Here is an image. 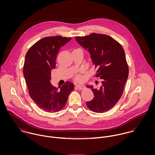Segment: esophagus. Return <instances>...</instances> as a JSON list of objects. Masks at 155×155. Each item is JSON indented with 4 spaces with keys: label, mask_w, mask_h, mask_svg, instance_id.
<instances>
[{
    "label": "esophagus",
    "mask_w": 155,
    "mask_h": 155,
    "mask_svg": "<svg viewBox=\"0 0 155 155\" xmlns=\"http://www.w3.org/2000/svg\"><path fill=\"white\" fill-rule=\"evenodd\" d=\"M76 87L79 89H83L85 88V86L83 85H76Z\"/></svg>",
    "instance_id": "obj_1"
}]
</instances>
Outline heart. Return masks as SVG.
I'll return each mask as SVG.
<instances>
[{"label":"heart","mask_w":155,"mask_h":155,"mask_svg":"<svg viewBox=\"0 0 155 155\" xmlns=\"http://www.w3.org/2000/svg\"><path fill=\"white\" fill-rule=\"evenodd\" d=\"M82 79H83V78L81 74H77L75 77V80L78 82H81Z\"/></svg>","instance_id":"obj_1"}]
</instances>
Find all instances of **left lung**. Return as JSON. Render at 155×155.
Masks as SVG:
<instances>
[{
  "instance_id": "obj_1",
  "label": "left lung",
  "mask_w": 155,
  "mask_h": 155,
  "mask_svg": "<svg viewBox=\"0 0 155 155\" xmlns=\"http://www.w3.org/2000/svg\"><path fill=\"white\" fill-rule=\"evenodd\" d=\"M75 39L88 51L93 64L95 68L98 67L95 76L101 79L102 84L99 89L87 86L93 92L94 98L86 104L95 113L109 110L120 98L128 77L125 51L117 41L104 34L93 33Z\"/></svg>"
}]
</instances>
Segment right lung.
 <instances>
[{"label":"right lung","mask_w":155,"mask_h":155,"mask_svg":"<svg viewBox=\"0 0 155 155\" xmlns=\"http://www.w3.org/2000/svg\"><path fill=\"white\" fill-rule=\"evenodd\" d=\"M71 39L61 36L46 37L31 46L25 55L23 73L30 97L40 109L49 113L64 108L70 93L74 88L70 82H66L60 89L50 82L57 53Z\"/></svg>","instance_id":"add662e5"}]
</instances>
